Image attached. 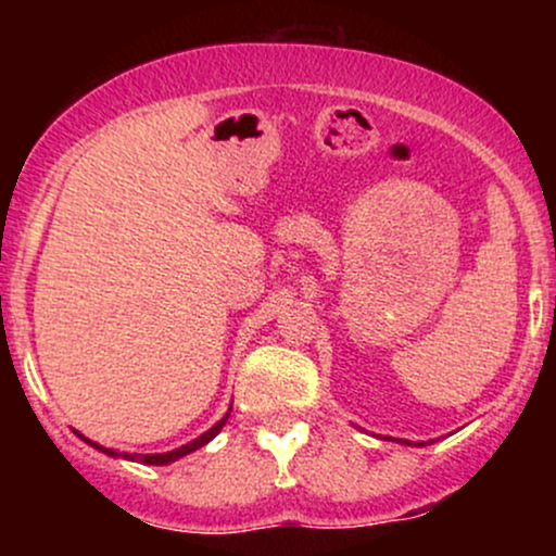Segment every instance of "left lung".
<instances>
[{"label": "left lung", "instance_id": "1", "mask_svg": "<svg viewBox=\"0 0 556 556\" xmlns=\"http://www.w3.org/2000/svg\"><path fill=\"white\" fill-rule=\"evenodd\" d=\"M407 444H410V442H407Z\"/></svg>", "mask_w": 556, "mask_h": 556}]
</instances>
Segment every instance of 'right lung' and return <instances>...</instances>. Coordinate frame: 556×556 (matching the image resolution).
<instances>
[{"label": "right lung", "instance_id": "obj_1", "mask_svg": "<svg viewBox=\"0 0 556 556\" xmlns=\"http://www.w3.org/2000/svg\"><path fill=\"white\" fill-rule=\"evenodd\" d=\"M227 418H229V413L225 418L219 420V424L214 426V429H208L206 433H203V437H198V439H193V442L190 444H185V446H180V450H172V452H164V455H123V457H127V460H138V463H143V465H167V463H175L177 457H185V455H190V452H195L198 446H203V444H208L212 442V439L216 437V433L222 431V426L227 424ZM88 442V439H86ZM93 444V442H91ZM96 450H101V452H106V455H114L112 450H104V446H99V444H93Z\"/></svg>", "mask_w": 556, "mask_h": 556}]
</instances>
